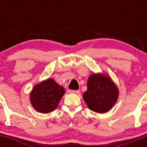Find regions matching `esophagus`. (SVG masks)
Segmentation results:
<instances>
[{"mask_svg":"<svg viewBox=\"0 0 147 147\" xmlns=\"http://www.w3.org/2000/svg\"><path fill=\"white\" fill-rule=\"evenodd\" d=\"M68 92H69V93H75V94H80V90H68Z\"/></svg>","mask_w":147,"mask_h":147,"instance_id":"obj_1","label":"esophagus"}]
</instances>
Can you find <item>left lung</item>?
<instances>
[{"instance_id": "left-lung-1", "label": "left lung", "mask_w": 147, "mask_h": 147, "mask_svg": "<svg viewBox=\"0 0 147 147\" xmlns=\"http://www.w3.org/2000/svg\"><path fill=\"white\" fill-rule=\"evenodd\" d=\"M88 90L83 99L90 110L98 113L108 112L119 98V91L112 79L106 74H92L88 80Z\"/></svg>"}]
</instances>
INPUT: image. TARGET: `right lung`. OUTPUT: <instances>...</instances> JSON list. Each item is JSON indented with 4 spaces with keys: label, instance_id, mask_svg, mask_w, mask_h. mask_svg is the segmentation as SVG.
I'll list each match as a JSON object with an SVG mask.
<instances>
[{
    "label": "right lung",
    "instance_id": "1",
    "mask_svg": "<svg viewBox=\"0 0 147 147\" xmlns=\"http://www.w3.org/2000/svg\"><path fill=\"white\" fill-rule=\"evenodd\" d=\"M65 93L63 87L49 78L34 86L29 95L30 102L37 111L49 113L57 107Z\"/></svg>",
    "mask_w": 147,
    "mask_h": 147
}]
</instances>
